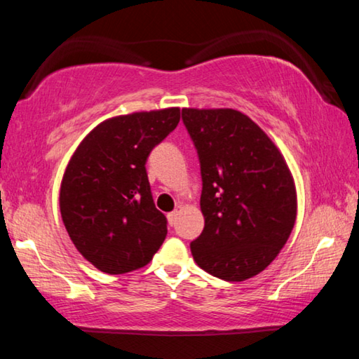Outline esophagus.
<instances>
[{"label": "esophagus", "mask_w": 359, "mask_h": 359, "mask_svg": "<svg viewBox=\"0 0 359 359\" xmlns=\"http://www.w3.org/2000/svg\"><path fill=\"white\" fill-rule=\"evenodd\" d=\"M168 222H169V224H171V226H174L175 222H177V210H174V212H171V214H168Z\"/></svg>", "instance_id": "esophagus-1"}]
</instances>
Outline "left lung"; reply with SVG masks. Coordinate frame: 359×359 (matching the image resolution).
Returning a JSON list of instances; mask_svg holds the SVG:
<instances>
[{"instance_id": "8db88e82", "label": "left lung", "mask_w": 359, "mask_h": 359, "mask_svg": "<svg viewBox=\"0 0 359 359\" xmlns=\"http://www.w3.org/2000/svg\"><path fill=\"white\" fill-rule=\"evenodd\" d=\"M201 165L204 229L191 242L196 264L242 282L264 271L293 231L294 179L271 137L234 109H182Z\"/></svg>"}]
</instances>
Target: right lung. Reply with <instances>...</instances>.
<instances>
[{
    "label": "right lung",
    "mask_w": 359,
    "mask_h": 359,
    "mask_svg": "<svg viewBox=\"0 0 359 359\" xmlns=\"http://www.w3.org/2000/svg\"><path fill=\"white\" fill-rule=\"evenodd\" d=\"M180 120L179 107L107 118L83 137L63 174L60 212L72 244L96 269L149 264L168 234L145 163Z\"/></svg>",
    "instance_id": "add662e5"
}]
</instances>
